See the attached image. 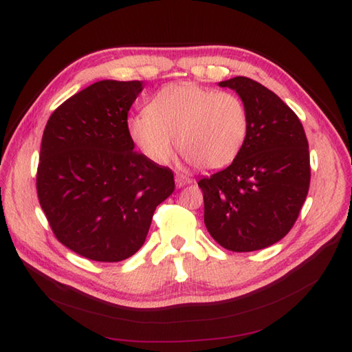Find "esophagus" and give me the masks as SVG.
Segmentation results:
<instances>
[{
  "label": "esophagus",
  "instance_id": "34e87169",
  "mask_svg": "<svg viewBox=\"0 0 352 352\" xmlns=\"http://www.w3.org/2000/svg\"><path fill=\"white\" fill-rule=\"evenodd\" d=\"M188 183H190V178L184 177L183 174L175 175V186H177V188H183V186H186Z\"/></svg>",
  "mask_w": 352,
  "mask_h": 352
}]
</instances>
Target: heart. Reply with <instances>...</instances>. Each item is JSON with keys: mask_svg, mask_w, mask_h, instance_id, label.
Here are the masks:
<instances>
[{"mask_svg": "<svg viewBox=\"0 0 352 352\" xmlns=\"http://www.w3.org/2000/svg\"><path fill=\"white\" fill-rule=\"evenodd\" d=\"M248 129V111L237 95L193 83L164 86L146 111L129 121L131 140L149 160L168 163L177 138L182 153L201 169H221L233 163Z\"/></svg>", "mask_w": 352, "mask_h": 352, "instance_id": "obj_1", "label": "heart"}]
</instances>
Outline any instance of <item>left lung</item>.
<instances>
[{"instance_id": "8db88e82", "label": "left lung", "mask_w": 352, "mask_h": 352, "mask_svg": "<svg viewBox=\"0 0 352 352\" xmlns=\"http://www.w3.org/2000/svg\"><path fill=\"white\" fill-rule=\"evenodd\" d=\"M248 111V138L228 168L198 182L204 223L226 250H263L286 236L310 186V153L302 124L263 85L246 77L221 81Z\"/></svg>"}]
</instances>
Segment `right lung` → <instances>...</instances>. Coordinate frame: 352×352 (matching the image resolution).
<instances>
[{"instance_id":"right-lung-1","label":"right lung","mask_w":352,"mask_h":352,"mask_svg":"<svg viewBox=\"0 0 352 352\" xmlns=\"http://www.w3.org/2000/svg\"><path fill=\"white\" fill-rule=\"evenodd\" d=\"M142 89V81H96L52 111L43 130L41 207L58 242L89 260L138 252L155 207L175 189L169 168L134 151L126 115Z\"/></svg>"}]
</instances>
